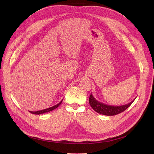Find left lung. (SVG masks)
Here are the masks:
<instances>
[{
    "instance_id": "left-lung-1",
    "label": "left lung",
    "mask_w": 154,
    "mask_h": 154,
    "mask_svg": "<svg viewBox=\"0 0 154 154\" xmlns=\"http://www.w3.org/2000/svg\"><path fill=\"white\" fill-rule=\"evenodd\" d=\"M132 100L130 103L120 106H112L110 105L102 103L97 100L92 94H91L89 97V103L92 108L99 114L105 115V116H116L117 114L125 110L128 107H130L131 105L135 100Z\"/></svg>"
}]
</instances>
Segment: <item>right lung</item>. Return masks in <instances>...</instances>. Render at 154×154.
Here are the masks:
<instances>
[{
    "instance_id": "right-lung-1",
    "label": "right lung",
    "mask_w": 154,
    "mask_h": 154,
    "mask_svg": "<svg viewBox=\"0 0 154 154\" xmlns=\"http://www.w3.org/2000/svg\"><path fill=\"white\" fill-rule=\"evenodd\" d=\"M63 99L57 105H55V106H52L51 107H49V108H47V109H44V110H38V111H35V112H32V111H29L30 113H32V114H37V115H39V114H44V113H46V112H51L54 109H55L56 108H57L62 103V102Z\"/></svg>"
}]
</instances>
